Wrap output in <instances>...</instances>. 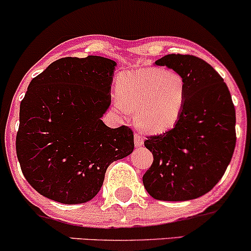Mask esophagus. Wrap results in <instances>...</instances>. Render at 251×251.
I'll use <instances>...</instances> for the list:
<instances>
[{
    "mask_svg": "<svg viewBox=\"0 0 251 251\" xmlns=\"http://www.w3.org/2000/svg\"><path fill=\"white\" fill-rule=\"evenodd\" d=\"M143 144H144V139H143L142 135L135 134L134 135V145H135V148H139V146H143Z\"/></svg>",
    "mask_w": 251,
    "mask_h": 251,
    "instance_id": "1",
    "label": "esophagus"
}]
</instances>
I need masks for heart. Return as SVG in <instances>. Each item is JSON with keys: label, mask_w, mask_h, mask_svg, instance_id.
Wrapping results in <instances>:
<instances>
[{"label": "heart", "mask_w": 251, "mask_h": 251, "mask_svg": "<svg viewBox=\"0 0 251 251\" xmlns=\"http://www.w3.org/2000/svg\"><path fill=\"white\" fill-rule=\"evenodd\" d=\"M117 92L118 108H135L137 125L150 133L174 127L186 100L183 77L162 68L124 72L118 77Z\"/></svg>", "instance_id": "1"}]
</instances>
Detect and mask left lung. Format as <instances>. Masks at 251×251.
<instances>
[{"label":"left lung","instance_id":"8db88e82","mask_svg":"<svg viewBox=\"0 0 251 251\" xmlns=\"http://www.w3.org/2000/svg\"><path fill=\"white\" fill-rule=\"evenodd\" d=\"M154 63L183 77L186 100L174 127L146 137L144 145L153 154V163L144 174L143 184L154 200H195L214 188L231 162L234 102L222 76L200 57L169 54Z\"/></svg>","mask_w":251,"mask_h":251}]
</instances>
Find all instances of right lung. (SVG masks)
<instances>
[{"label": "right lung", "instance_id": "add662e5", "mask_svg": "<svg viewBox=\"0 0 251 251\" xmlns=\"http://www.w3.org/2000/svg\"><path fill=\"white\" fill-rule=\"evenodd\" d=\"M113 60L62 57L34 77L20 105L16 154L39 194L59 203L91 201L109 164L134 149L128 126L109 128Z\"/></svg>", "mask_w": 251, "mask_h": 251}]
</instances>
